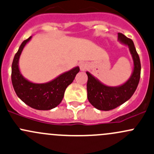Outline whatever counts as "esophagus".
<instances>
[{
	"mask_svg": "<svg viewBox=\"0 0 154 154\" xmlns=\"http://www.w3.org/2000/svg\"><path fill=\"white\" fill-rule=\"evenodd\" d=\"M79 66H80V69L81 71H85L87 69H88V65H87L84 62H81L80 63V64H79Z\"/></svg>",
	"mask_w": 154,
	"mask_h": 154,
	"instance_id": "obj_1",
	"label": "esophagus"
}]
</instances>
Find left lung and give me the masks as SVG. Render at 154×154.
Returning <instances> with one entry per match:
<instances>
[{"mask_svg":"<svg viewBox=\"0 0 154 154\" xmlns=\"http://www.w3.org/2000/svg\"><path fill=\"white\" fill-rule=\"evenodd\" d=\"M118 40L128 47L134 61L132 74L127 81L118 86H108L86 72L88 100L92 106L100 111L114 109L128 101L134 94L140 82L141 63L134 42L122 33H118Z\"/></svg>","mask_w":154,"mask_h":154,"instance_id":"8db88e82","label":"left lung"}]
</instances>
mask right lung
I'll return each instance as SVG.
<instances>
[{
  "label": "right lung",
  "instance_id": "obj_1",
  "mask_svg": "<svg viewBox=\"0 0 154 154\" xmlns=\"http://www.w3.org/2000/svg\"><path fill=\"white\" fill-rule=\"evenodd\" d=\"M32 37L24 40L13 59L12 82L16 94L27 106L37 110H51L61 103L66 88L73 82L80 72L79 66L60 74L51 81L35 83L26 79L19 69V59L23 49Z\"/></svg>",
  "mask_w": 154,
  "mask_h": 154
}]
</instances>
